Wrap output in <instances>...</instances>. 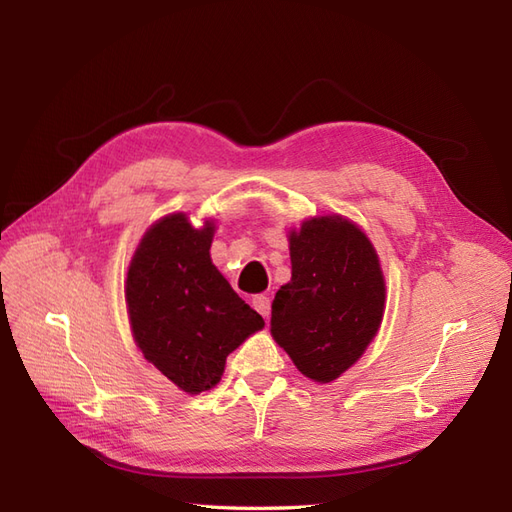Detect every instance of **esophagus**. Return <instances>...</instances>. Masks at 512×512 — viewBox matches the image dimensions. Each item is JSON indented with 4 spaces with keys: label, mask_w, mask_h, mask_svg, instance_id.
Instances as JSON below:
<instances>
[{
    "label": "esophagus",
    "mask_w": 512,
    "mask_h": 512,
    "mask_svg": "<svg viewBox=\"0 0 512 512\" xmlns=\"http://www.w3.org/2000/svg\"><path fill=\"white\" fill-rule=\"evenodd\" d=\"M252 305L262 318L271 316V299L267 297V294H256V297L252 299Z\"/></svg>",
    "instance_id": "esophagus-1"
}]
</instances>
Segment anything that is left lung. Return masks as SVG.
I'll return each instance as SVG.
<instances>
[{"instance_id":"obj_1","label":"left lung","mask_w":512,"mask_h":512,"mask_svg":"<svg viewBox=\"0 0 512 512\" xmlns=\"http://www.w3.org/2000/svg\"><path fill=\"white\" fill-rule=\"evenodd\" d=\"M290 282L271 305V335L309 380H337L376 337L386 301L376 247L344 215L290 230Z\"/></svg>"}]
</instances>
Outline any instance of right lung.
Here are the masks:
<instances>
[{"instance_id":"add662e5","label":"right lung","mask_w":512,"mask_h":512,"mask_svg":"<svg viewBox=\"0 0 512 512\" xmlns=\"http://www.w3.org/2000/svg\"><path fill=\"white\" fill-rule=\"evenodd\" d=\"M215 222L194 226L185 213L151 224L126 277L132 337L145 359L183 393L222 380L226 356L265 320L211 262Z\"/></svg>"}]
</instances>
